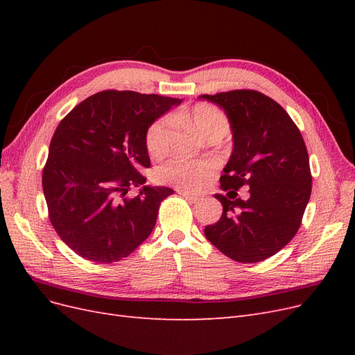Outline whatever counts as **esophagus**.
<instances>
[{
	"instance_id": "1",
	"label": "esophagus",
	"mask_w": 355,
	"mask_h": 355,
	"mask_svg": "<svg viewBox=\"0 0 355 355\" xmlns=\"http://www.w3.org/2000/svg\"><path fill=\"white\" fill-rule=\"evenodd\" d=\"M179 194L184 197V198H187L188 201H192V202H197L200 198L197 197V196H192V194H189V192H187V191H178Z\"/></svg>"
}]
</instances>
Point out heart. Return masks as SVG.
<instances>
[{"mask_svg": "<svg viewBox=\"0 0 355 355\" xmlns=\"http://www.w3.org/2000/svg\"><path fill=\"white\" fill-rule=\"evenodd\" d=\"M175 123H188L210 141H219L228 133V116L218 106L200 102L188 111H180L157 120L146 133L148 153L155 158L164 157L170 148V137ZM216 166L207 159L175 158L157 170V179L163 184L173 185L180 189L197 191L211 178Z\"/></svg>", "mask_w": 355, "mask_h": 355, "instance_id": "1", "label": "heart"}]
</instances>
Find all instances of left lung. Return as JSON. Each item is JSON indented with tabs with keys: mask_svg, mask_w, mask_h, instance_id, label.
<instances>
[{
	"mask_svg": "<svg viewBox=\"0 0 355 355\" xmlns=\"http://www.w3.org/2000/svg\"><path fill=\"white\" fill-rule=\"evenodd\" d=\"M200 98L219 105L232 132V154L220 187L235 194L250 188L249 200L216 197L220 219L204 228L225 256L254 263L280 252L302 222L313 178L304 137L274 99L256 90H231Z\"/></svg>",
	"mask_w": 355,
	"mask_h": 355,
	"instance_id": "obj_1",
	"label": "left lung"
}]
</instances>
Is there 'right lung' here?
<instances>
[{
  "label": "right lung",
  "mask_w": 355,
  "mask_h": 355,
  "mask_svg": "<svg viewBox=\"0 0 355 355\" xmlns=\"http://www.w3.org/2000/svg\"><path fill=\"white\" fill-rule=\"evenodd\" d=\"M182 101L137 92H99L59 123L42 170L49 218L62 241L84 259L112 263L153 232L159 204L173 194L145 185L146 133ZM135 186L138 196L126 192Z\"/></svg>",
  "instance_id": "1"
}]
</instances>
